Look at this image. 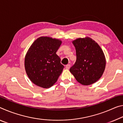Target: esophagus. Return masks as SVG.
I'll return each instance as SVG.
<instances>
[{
	"instance_id": "obj_1",
	"label": "esophagus",
	"mask_w": 123,
	"mask_h": 123,
	"mask_svg": "<svg viewBox=\"0 0 123 123\" xmlns=\"http://www.w3.org/2000/svg\"><path fill=\"white\" fill-rule=\"evenodd\" d=\"M70 67H71V65H67L66 66V69H69Z\"/></svg>"
}]
</instances>
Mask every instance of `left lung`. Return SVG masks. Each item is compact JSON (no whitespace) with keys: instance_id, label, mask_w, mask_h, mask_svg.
<instances>
[{"instance_id":"obj_1","label":"left lung","mask_w":123,"mask_h":123,"mask_svg":"<svg viewBox=\"0 0 123 123\" xmlns=\"http://www.w3.org/2000/svg\"><path fill=\"white\" fill-rule=\"evenodd\" d=\"M77 60L70 72L78 82L89 85L100 79L105 71L106 61L100 45L89 37L73 40Z\"/></svg>"}]
</instances>
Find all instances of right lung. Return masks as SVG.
Listing matches in <instances>:
<instances>
[{"mask_svg": "<svg viewBox=\"0 0 123 123\" xmlns=\"http://www.w3.org/2000/svg\"><path fill=\"white\" fill-rule=\"evenodd\" d=\"M62 41L40 37L33 43L25 58V67L31 81L44 89L51 87L63 71L64 66L56 54Z\"/></svg>", "mask_w": 123, "mask_h": 123, "instance_id": "right-lung-1", "label": "right lung"}]
</instances>
